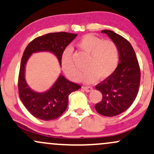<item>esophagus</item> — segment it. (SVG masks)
Segmentation results:
<instances>
[{"label":"esophagus","instance_id":"esophagus-1","mask_svg":"<svg viewBox=\"0 0 154 154\" xmlns=\"http://www.w3.org/2000/svg\"><path fill=\"white\" fill-rule=\"evenodd\" d=\"M83 89L86 92H90L93 90V88L91 87V86H83Z\"/></svg>","mask_w":154,"mask_h":154}]
</instances>
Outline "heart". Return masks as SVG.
I'll list each match as a JSON object with an SVG mask.
<instances>
[{"label":"heart","mask_w":154,"mask_h":154,"mask_svg":"<svg viewBox=\"0 0 154 154\" xmlns=\"http://www.w3.org/2000/svg\"><path fill=\"white\" fill-rule=\"evenodd\" d=\"M78 47L87 53L88 58L86 63L87 69L79 80L91 84L98 80L107 79L112 75L119 63V50L116 44L111 40H103L92 34L83 37L78 42ZM61 66L70 80L77 81L80 70L72 58V50L67 48L61 57Z\"/></svg>","instance_id":"heart-1"}]
</instances>
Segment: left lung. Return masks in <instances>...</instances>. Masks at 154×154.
<instances>
[{
	"label": "left lung",
	"mask_w": 154,
	"mask_h": 154,
	"mask_svg": "<svg viewBox=\"0 0 154 154\" xmlns=\"http://www.w3.org/2000/svg\"><path fill=\"white\" fill-rule=\"evenodd\" d=\"M115 43L119 50V63L112 75L96 86L102 99L95 105L100 115L113 117L127 110L138 94L140 70L131 43L111 30H102Z\"/></svg>",
	"instance_id": "1"
}]
</instances>
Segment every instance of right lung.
I'll list each match as a JSON object with an SVG mask.
<instances>
[{"instance_id":"add662e5","label":"right lung","mask_w":154,"mask_h":154,"mask_svg":"<svg viewBox=\"0 0 154 154\" xmlns=\"http://www.w3.org/2000/svg\"><path fill=\"white\" fill-rule=\"evenodd\" d=\"M76 36L77 34L67 32L45 34L31 42L23 52L18 81L19 94L27 110L38 119L48 121L61 116L68 106V96L81 86L68 81L60 74L48 91L42 93L34 91L29 86L25 79L27 61L33 53L50 52L57 57L61 66L63 52Z\"/></svg>"}]
</instances>
